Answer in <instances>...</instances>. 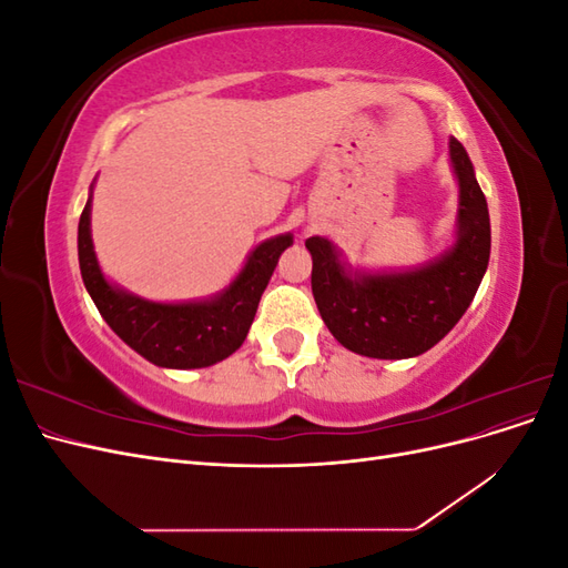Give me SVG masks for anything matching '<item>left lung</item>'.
Segmentation results:
<instances>
[{"mask_svg":"<svg viewBox=\"0 0 568 568\" xmlns=\"http://www.w3.org/2000/svg\"><path fill=\"white\" fill-rule=\"evenodd\" d=\"M459 186L455 242L409 270H353L324 236H311L313 296L326 329L365 357L403 359L434 348L471 305L490 257V217L469 153L450 136Z\"/></svg>","mask_w":568,"mask_h":568,"instance_id":"1","label":"left lung"}]
</instances>
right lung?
I'll list each match as a JSON object with an SVG mask.
<instances>
[{
  "label": "right lung",
  "instance_id": "right-lung-1",
  "mask_svg": "<svg viewBox=\"0 0 568 568\" xmlns=\"http://www.w3.org/2000/svg\"><path fill=\"white\" fill-rule=\"evenodd\" d=\"M294 234H277L257 244L220 294L201 301L159 303L106 280L92 244V192L78 225V261L82 282L97 311L132 351L168 369L211 367L242 348L257 303Z\"/></svg>",
  "mask_w": 568,
  "mask_h": 568
}]
</instances>
